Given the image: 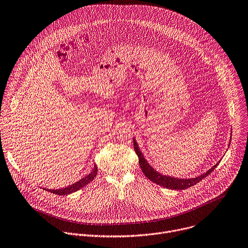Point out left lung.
Masks as SVG:
<instances>
[{
    "label": "left lung",
    "mask_w": 248,
    "mask_h": 248,
    "mask_svg": "<svg viewBox=\"0 0 248 248\" xmlns=\"http://www.w3.org/2000/svg\"><path fill=\"white\" fill-rule=\"evenodd\" d=\"M133 143H134V149L135 152L139 157V164L141 167V170L143 171V173L145 174V176H147L152 182L156 183L164 188L168 189H173V190H183L186 188H189L191 186H193L195 184H197L198 182H200L203 178H205L206 176H208L211 172L214 171V170L217 167L218 162H217L213 168H211L209 170H207L206 172L202 173L199 176H196L194 178H177V177H171V176H168V175H163L159 172H157L154 168H152L150 166V163L146 160V158L144 157L142 152L139 149L138 143H137L136 139H133Z\"/></svg>",
    "instance_id": "left-lung-1"
}]
</instances>
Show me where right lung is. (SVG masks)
I'll return each instance as SVG.
<instances>
[{
  "instance_id": "1",
  "label": "right lung",
  "mask_w": 248,
  "mask_h": 248,
  "mask_svg": "<svg viewBox=\"0 0 248 248\" xmlns=\"http://www.w3.org/2000/svg\"><path fill=\"white\" fill-rule=\"evenodd\" d=\"M96 174H97V167L94 164V168L92 170V172L90 174H88L87 176H85L84 178H81L80 180L77 181L76 183H74L72 185H69L68 187L61 188V189H47V188H45V190L51 192V193L57 194V195H69V194L74 193V192L79 190L80 188L85 187L89 183H91L94 179Z\"/></svg>"
}]
</instances>
